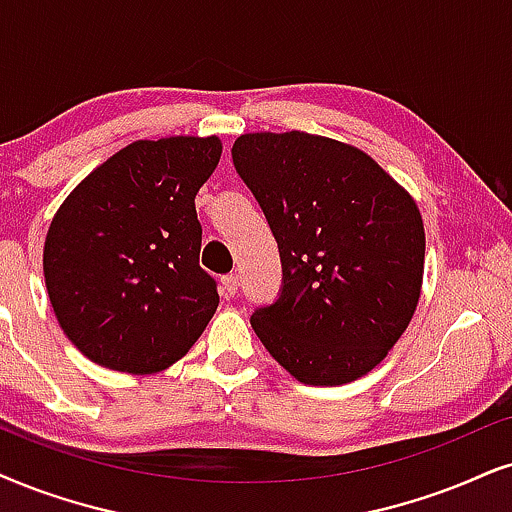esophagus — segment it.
<instances>
[{"instance_id": "34e87169", "label": "esophagus", "mask_w": 512, "mask_h": 512, "mask_svg": "<svg viewBox=\"0 0 512 512\" xmlns=\"http://www.w3.org/2000/svg\"><path fill=\"white\" fill-rule=\"evenodd\" d=\"M238 281H241V278H238V274H226L222 278V288H224L226 297H234L238 293Z\"/></svg>"}]
</instances>
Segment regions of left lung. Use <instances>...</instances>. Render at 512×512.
<instances>
[{
    "instance_id": "left-lung-1",
    "label": "left lung",
    "mask_w": 512,
    "mask_h": 512,
    "mask_svg": "<svg viewBox=\"0 0 512 512\" xmlns=\"http://www.w3.org/2000/svg\"><path fill=\"white\" fill-rule=\"evenodd\" d=\"M278 243V300L250 316L304 385H345L387 357L423 286L418 205L371 155L307 132L241 134L231 148Z\"/></svg>"
}]
</instances>
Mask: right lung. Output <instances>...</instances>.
Returning a JSON list of instances; mask_svg holds the SVG:
<instances>
[{
    "label": "right lung",
    "mask_w": 512,
    "mask_h": 512,
    "mask_svg": "<svg viewBox=\"0 0 512 512\" xmlns=\"http://www.w3.org/2000/svg\"><path fill=\"white\" fill-rule=\"evenodd\" d=\"M219 155L217 137L134 141L82 179L51 219V307L94 364L158 373L210 323L219 295L198 264L196 193Z\"/></svg>",
    "instance_id": "obj_1"
}]
</instances>
